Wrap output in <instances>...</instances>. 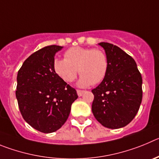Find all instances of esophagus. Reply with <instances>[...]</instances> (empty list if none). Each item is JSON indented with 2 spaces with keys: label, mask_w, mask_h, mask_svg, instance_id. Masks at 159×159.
<instances>
[{
  "label": "esophagus",
  "mask_w": 159,
  "mask_h": 159,
  "mask_svg": "<svg viewBox=\"0 0 159 159\" xmlns=\"http://www.w3.org/2000/svg\"><path fill=\"white\" fill-rule=\"evenodd\" d=\"M85 91H83V90H77V93H78V97H81L83 95Z\"/></svg>",
  "instance_id": "obj_1"
}]
</instances>
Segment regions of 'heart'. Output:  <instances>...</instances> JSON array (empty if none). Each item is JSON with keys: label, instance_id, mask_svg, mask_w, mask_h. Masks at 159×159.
I'll list each match as a JSON object with an SVG mask.
<instances>
[{"label": "heart", "instance_id": "b5f03b06", "mask_svg": "<svg viewBox=\"0 0 159 159\" xmlns=\"http://www.w3.org/2000/svg\"><path fill=\"white\" fill-rule=\"evenodd\" d=\"M64 57L53 61V69L66 82L74 81L79 73L81 76L78 85L86 87L98 84L106 76L108 59L101 50L74 47L67 50Z\"/></svg>", "mask_w": 159, "mask_h": 159}]
</instances>
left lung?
<instances>
[{"label":"left lung","instance_id":"8db88e82","mask_svg":"<svg viewBox=\"0 0 159 159\" xmlns=\"http://www.w3.org/2000/svg\"><path fill=\"white\" fill-rule=\"evenodd\" d=\"M108 59L106 76L92 90V111L104 127L117 129L128 125L142 102L143 79L136 62L117 46L100 43Z\"/></svg>","mask_w":159,"mask_h":159}]
</instances>
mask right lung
I'll list each match as a JSON object with an SVG mask.
<instances>
[{"label":"right lung","instance_id":"obj_1","mask_svg":"<svg viewBox=\"0 0 159 159\" xmlns=\"http://www.w3.org/2000/svg\"><path fill=\"white\" fill-rule=\"evenodd\" d=\"M63 47L51 45L30 55L17 74L16 91L23 118L39 131L51 133L66 121L71 104L78 97L53 69V61Z\"/></svg>","mask_w":159,"mask_h":159}]
</instances>
